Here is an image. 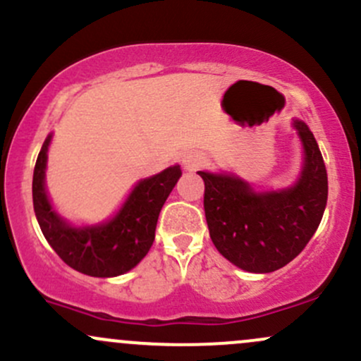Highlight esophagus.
Returning <instances> with one entry per match:
<instances>
[{"label": "esophagus", "instance_id": "1", "mask_svg": "<svg viewBox=\"0 0 361 361\" xmlns=\"http://www.w3.org/2000/svg\"><path fill=\"white\" fill-rule=\"evenodd\" d=\"M204 164H207V160H204L203 154L200 153H188L182 158V166H184L185 170H197Z\"/></svg>", "mask_w": 361, "mask_h": 361}]
</instances>
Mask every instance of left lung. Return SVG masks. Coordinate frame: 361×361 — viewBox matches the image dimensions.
<instances>
[{
	"label": "left lung",
	"instance_id": "obj_1",
	"mask_svg": "<svg viewBox=\"0 0 361 361\" xmlns=\"http://www.w3.org/2000/svg\"><path fill=\"white\" fill-rule=\"evenodd\" d=\"M305 148L301 179L279 192H253L232 176L197 172L204 180V216L216 250L239 269L269 274L294 259L324 216L327 170L315 137L305 122L294 120Z\"/></svg>",
	"mask_w": 361,
	"mask_h": 361
}]
</instances>
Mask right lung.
I'll use <instances>...</instances> for the list:
<instances>
[{"mask_svg": "<svg viewBox=\"0 0 361 361\" xmlns=\"http://www.w3.org/2000/svg\"><path fill=\"white\" fill-rule=\"evenodd\" d=\"M49 137L37 154L32 177V201L37 222L55 253L80 274L115 277L134 269L154 241L158 215L177 184L182 170L169 166L158 176L139 182L115 219L96 227L75 228L53 212L44 191L46 151Z\"/></svg>", "mask_w": 361, "mask_h": 361, "instance_id": "1", "label": "right lung"}]
</instances>
